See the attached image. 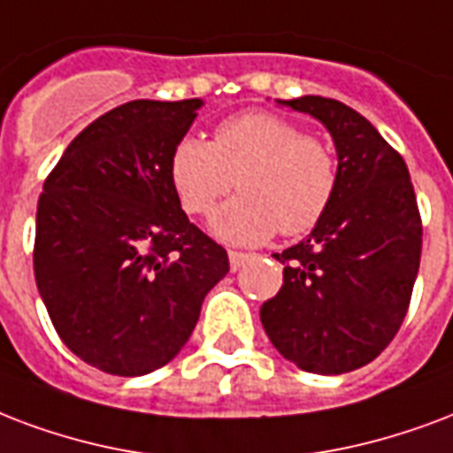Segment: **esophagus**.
Masks as SVG:
<instances>
[{
	"mask_svg": "<svg viewBox=\"0 0 453 453\" xmlns=\"http://www.w3.org/2000/svg\"><path fill=\"white\" fill-rule=\"evenodd\" d=\"M227 258H230V268H233V271H240L242 265H244V261H250L251 254H244V251H230Z\"/></svg>",
	"mask_w": 453,
	"mask_h": 453,
	"instance_id": "1",
	"label": "esophagus"
}]
</instances>
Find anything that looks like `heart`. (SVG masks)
Instances as JSON below:
<instances>
[{
	"label": "heart",
	"instance_id": "1",
	"mask_svg": "<svg viewBox=\"0 0 453 453\" xmlns=\"http://www.w3.org/2000/svg\"><path fill=\"white\" fill-rule=\"evenodd\" d=\"M168 178L192 216H209L234 188L211 223L230 244H258L280 230L288 237L311 233L326 219L340 185L334 150L299 123L268 111L237 113L206 142L180 137L168 158Z\"/></svg>",
	"mask_w": 453,
	"mask_h": 453
}]
</instances>
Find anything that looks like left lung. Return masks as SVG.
Returning a JSON list of instances; mask_svg holds the SVG:
<instances>
[{
	"mask_svg": "<svg viewBox=\"0 0 453 453\" xmlns=\"http://www.w3.org/2000/svg\"><path fill=\"white\" fill-rule=\"evenodd\" d=\"M295 111L333 134L340 185L330 211L282 254V288L261 306L273 347L306 372L340 375L380 357L409 311L423 223L402 154L371 120L326 96H299Z\"/></svg>",
	"mask_w": 453,
	"mask_h": 453,
	"instance_id": "1",
	"label": "left lung"
}]
</instances>
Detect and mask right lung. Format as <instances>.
Listing matches in <instances>:
<instances>
[{
    "label": "right lung",
    "instance_id": "right-lung-1",
    "mask_svg": "<svg viewBox=\"0 0 453 453\" xmlns=\"http://www.w3.org/2000/svg\"><path fill=\"white\" fill-rule=\"evenodd\" d=\"M202 99L120 104L89 123L44 180L35 280L75 357L134 378L165 365L195 330L227 251L189 223L168 158Z\"/></svg>",
    "mask_w": 453,
    "mask_h": 453
}]
</instances>
